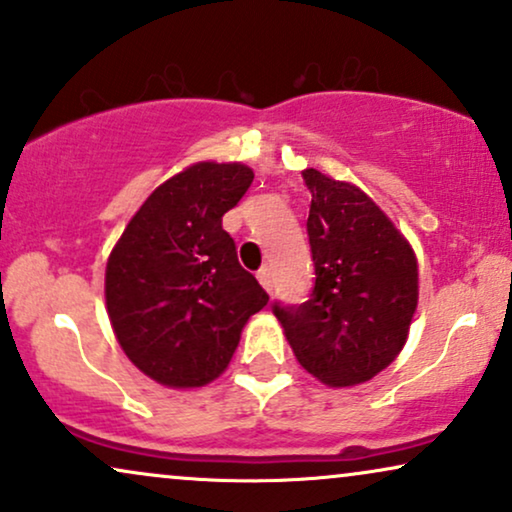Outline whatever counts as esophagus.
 Here are the masks:
<instances>
[{
	"label": "esophagus",
	"mask_w": 512,
	"mask_h": 512,
	"mask_svg": "<svg viewBox=\"0 0 512 512\" xmlns=\"http://www.w3.org/2000/svg\"><path fill=\"white\" fill-rule=\"evenodd\" d=\"M258 282H261L263 289H268V292H270V289H273V273H270L268 266L258 270Z\"/></svg>",
	"instance_id": "1"
}]
</instances>
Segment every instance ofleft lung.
I'll return each instance as SVG.
<instances>
[{
    "label": "left lung",
    "instance_id": "1",
    "mask_svg": "<svg viewBox=\"0 0 512 512\" xmlns=\"http://www.w3.org/2000/svg\"><path fill=\"white\" fill-rule=\"evenodd\" d=\"M311 192L308 301L273 304L304 368L330 387L365 382L399 356L418 306V261L403 235L361 189L304 170Z\"/></svg>",
    "mask_w": 512,
    "mask_h": 512
}]
</instances>
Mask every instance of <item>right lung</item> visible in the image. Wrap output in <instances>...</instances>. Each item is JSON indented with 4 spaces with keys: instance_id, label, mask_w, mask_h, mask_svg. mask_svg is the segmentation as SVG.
Instances as JSON below:
<instances>
[{
    "instance_id": "obj_1",
    "label": "right lung",
    "mask_w": 512,
    "mask_h": 512,
    "mask_svg": "<svg viewBox=\"0 0 512 512\" xmlns=\"http://www.w3.org/2000/svg\"><path fill=\"white\" fill-rule=\"evenodd\" d=\"M254 182L242 163H197L163 182L106 266V308L125 356L168 387H204L230 363L266 289L237 261L223 216Z\"/></svg>"
}]
</instances>
